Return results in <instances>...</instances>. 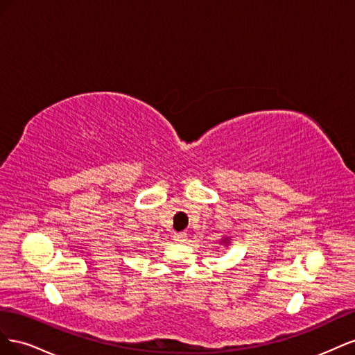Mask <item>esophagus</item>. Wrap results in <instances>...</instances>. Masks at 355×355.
Wrapping results in <instances>:
<instances>
[{
    "label": "esophagus",
    "mask_w": 355,
    "mask_h": 355,
    "mask_svg": "<svg viewBox=\"0 0 355 355\" xmlns=\"http://www.w3.org/2000/svg\"><path fill=\"white\" fill-rule=\"evenodd\" d=\"M185 237H187V234H185V232H175V234H173V239H175V241H184V240H185Z\"/></svg>",
    "instance_id": "obj_1"
}]
</instances>
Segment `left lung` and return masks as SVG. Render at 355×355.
Masks as SVG:
<instances>
[{
	"label": "left lung",
	"instance_id": "left-lung-1",
	"mask_svg": "<svg viewBox=\"0 0 355 355\" xmlns=\"http://www.w3.org/2000/svg\"><path fill=\"white\" fill-rule=\"evenodd\" d=\"M220 243H223V244H227V245H228V243H230V239H223V240H220Z\"/></svg>",
	"mask_w": 355,
	"mask_h": 355
}]
</instances>
